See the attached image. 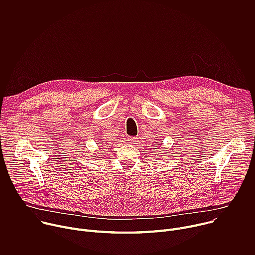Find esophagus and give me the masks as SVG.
<instances>
[{
  "mask_svg": "<svg viewBox=\"0 0 255 255\" xmlns=\"http://www.w3.org/2000/svg\"><path fill=\"white\" fill-rule=\"evenodd\" d=\"M127 141H128L129 143H131V144H136V142H137V138H136V137H128Z\"/></svg>",
  "mask_w": 255,
  "mask_h": 255,
  "instance_id": "1",
  "label": "esophagus"
}]
</instances>
